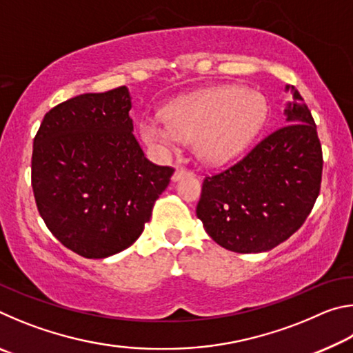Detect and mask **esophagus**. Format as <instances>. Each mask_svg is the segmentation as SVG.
Returning <instances> with one entry per match:
<instances>
[{
	"label": "esophagus",
	"instance_id": "34e87169",
	"mask_svg": "<svg viewBox=\"0 0 353 353\" xmlns=\"http://www.w3.org/2000/svg\"><path fill=\"white\" fill-rule=\"evenodd\" d=\"M190 174H193V172H191V171L187 170V168H183V166H177L176 171H174V174H172V181L177 182V181H181L182 177L190 176Z\"/></svg>",
	"mask_w": 353,
	"mask_h": 353
}]
</instances>
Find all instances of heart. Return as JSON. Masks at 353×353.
<instances>
[{
	"mask_svg": "<svg viewBox=\"0 0 353 353\" xmlns=\"http://www.w3.org/2000/svg\"><path fill=\"white\" fill-rule=\"evenodd\" d=\"M165 121L146 117L141 140L159 152H168L181 140L194 139V152L208 165H224L238 157L259 132L266 107L259 94L236 87H221L179 99L163 110Z\"/></svg>",
	"mask_w": 353,
	"mask_h": 353,
	"instance_id": "1",
	"label": "heart"
}]
</instances>
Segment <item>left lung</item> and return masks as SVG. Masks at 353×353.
<instances>
[{
    "label": "left lung",
    "instance_id": "1",
    "mask_svg": "<svg viewBox=\"0 0 353 353\" xmlns=\"http://www.w3.org/2000/svg\"><path fill=\"white\" fill-rule=\"evenodd\" d=\"M285 126L202 183L196 214L221 248L265 252L301 229L321 190L322 149L312 112L294 87Z\"/></svg>",
    "mask_w": 353,
    "mask_h": 353
}]
</instances>
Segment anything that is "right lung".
Returning a JSON list of instances; mask_svg holds the SVG:
<instances>
[{
  "label": "right lung",
  "mask_w": 353,
  "mask_h": 353,
  "mask_svg": "<svg viewBox=\"0 0 353 353\" xmlns=\"http://www.w3.org/2000/svg\"><path fill=\"white\" fill-rule=\"evenodd\" d=\"M130 109L128 87L79 94L48 112L34 139L31 179L40 216L65 248L85 259L134 244L174 172L145 157Z\"/></svg>",
  "instance_id": "1"
}]
</instances>
